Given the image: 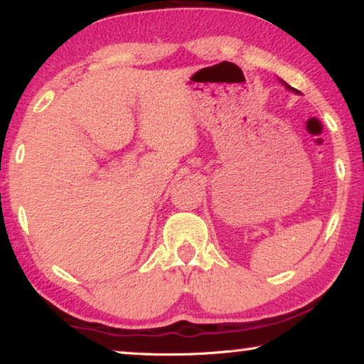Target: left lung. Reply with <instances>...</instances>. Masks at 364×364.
<instances>
[{
    "label": "left lung",
    "instance_id": "1",
    "mask_svg": "<svg viewBox=\"0 0 364 364\" xmlns=\"http://www.w3.org/2000/svg\"><path fill=\"white\" fill-rule=\"evenodd\" d=\"M279 81H280V82H282L283 85H285V87H287L288 90H291V92H294V94H299V90H296V89H293V87H291V85H288V84H287L285 81H282V79H279Z\"/></svg>",
    "mask_w": 364,
    "mask_h": 364
}]
</instances>
